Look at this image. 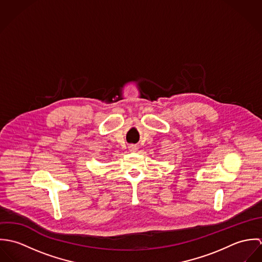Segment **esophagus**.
Instances as JSON below:
<instances>
[{"instance_id": "34e87169", "label": "esophagus", "mask_w": 262, "mask_h": 262, "mask_svg": "<svg viewBox=\"0 0 262 262\" xmlns=\"http://www.w3.org/2000/svg\"><path fill=\"white\" fill-rule=\"evenodd\" d=\"M129 149L137 150V149H138V148H137V146H136V145H134V144H132V145H130V146H129Z\"/></svg>"}]
</instances>
